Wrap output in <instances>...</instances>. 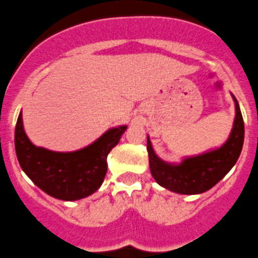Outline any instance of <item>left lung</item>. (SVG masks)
Returning a JSON list of instances; mask_svg holds the SVG:
<instances>
[{
  "instance_id": "1",
  "label": "left lung",
  "mask_w": 258,
  "mask_h": 258,
  "mask_svg": "<svg viewBox=\"0 0 258 258\" xmlns=\"http://www.w3.org/2000/svg\"><path fill=\"white\" fill-rule=\"evenodd\" d=\"M235 119L226 143L217 149L196 157H187L181 163L173 164L162 161L155 154L148 136V155L150 172L158 184L178 194H201L215 186L225 177L238 161L244 141V122L235 96Z\"/></svg>"
}]
</instances>
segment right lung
Returning a JSON list of instances; mask_svg holds the SVG:
<instances>
[{
  "instance_id": "right-lung-1",
  "label": "right lung",
  "mask_w": 258,
  "mask_h": 258,
  "mask_svg": "<svg viewBox=\"0 0 258 258\" xmlns=\"http://www.w3.org/2000/svg\"><path fill=\"white\" fill-rule=\"evenodd\" d=\"M126 128L108 130L91 145L76 152H52L32 144L20 112L15 127L16 157L25 175L46 194L61 201H78L101 186L108 171L106 157Z\"/></svg>"
}]
</instances>
